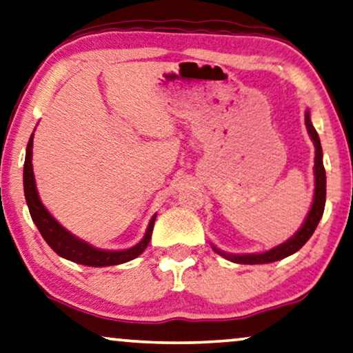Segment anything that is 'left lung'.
Here are the masks:
<instances>
[{
	"mask_svg": "<svg viewBox=\"0 0 353 353\" xmlns=\"http://www.w3.org/2000/svg\"><path fill=\"white\" fill-rule=\"evenodd\" d=\"M305 125H307V130L312 137L314 143V196H313V205L312 210L308 211L307 219L302 224V228L299 229L297 232L294 234L289 241H285L281 245L271 248L265 253H248V255H232V253H225L219 248L213 245V250L218 253V255L224 256L225 260L239 263V265H263V263H272L283 260V258L292 255L297 250H300L310 237L313 236L314 229L321 219L323 211H324V203H326V171H324L323 166V150H321V142H319V137L314 130L312 121H310V112H305Z\"/></svg>",
	"mask_w": 353,
	"mask_h": 353,
	"instance_id": "8db88e82",
	"label": "left lung"
}]
</instances>
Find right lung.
Instances as JSON below:
<instances>
[{
	"instance_id": "1",
	"label": "right lung",
	"mask_w": 353,
	"mask_h": 353,
	"mask_svg": "<svg viewBox=\"0 0 353 353\" xmlns=\"http://www.w3.org/2000/svg\"><path fill=\"white\" fill-rule=\"evenodd\" d=\"M32 145H34V134H32L29 143H27L26 163H23V194H26V201L27 206H29L32 219H34L35 225L39 228L41 237L45 239L46 243L59 256L74 263H79V265L100 268L121 265V263L134 260L140 253H143L145 248L148 247L150 239H152L157 214L150 219L147 232H145L142 241L137 245L125 248V250H100V248H95L85 241H81L79 237L72 236L68 229H64L50 214V211L45 208L39 196V192H37L34 168H32Z\"/></svg>"
}]
</instances>
